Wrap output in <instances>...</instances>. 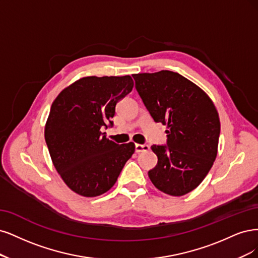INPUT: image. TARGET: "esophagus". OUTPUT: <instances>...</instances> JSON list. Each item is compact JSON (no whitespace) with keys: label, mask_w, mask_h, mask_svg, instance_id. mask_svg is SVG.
Returning <instances> with one entry per match:
<instances>
[{"label":"esophagus","mask_w":258,"mask_h":258,"mask_svg":"<svg viewBox=\"0 0 258 258\" xmlns=\"http://www.w3.org/2000/svg\"><path fill=\"white\" fill-rule=\"evenodd\" d=\"M149 149H150V147H149L148 145H139V144L135 145V151L137 153H139V152H146V151L149 150Z\"/></svg>","instance_id":"esophagus-1"}]
</instances>
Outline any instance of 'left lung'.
I'll use <instances>...</instances> for the list:
<instances>
[{
  "mask_svg": "<svg viewBox=\"0 0 258 258\" xmlns=\"http://www.w3.org/2000/svg\"><path fill=\"white\" fill-rule=\"evenodd\" d=\"M136 89L155 122L167 125V146L151 147L157 164L148 172L156 188L183 196L202 183L218 154L220 118L211 98L182 75L134 74Z\"/></svg>",
  "mask_w": 258,
  "mask_h": 258,
  "instance_id": "8db88e82",
  "label": "left lung"
}]
</instances>
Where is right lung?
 <instances>
[{"label": "right lung", "mask_w": 258, "mask_h": 258, "mask_svg": "<svg viewBox=\"0 0 258 258\" xmlns=\"http://www.w3.org/2000/svg\"><path fill=\"white\" fill-rule=\"evenodd\" d=\"M134 87L126 76H89L63 89L53 101L45 125L52 163L73 192L96 197L109 190L135 144L118 145L102 128L115 113V105Z\"/></svg>", "instance_id": "obj_1"}]
</instances>
